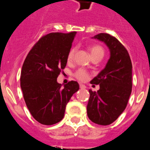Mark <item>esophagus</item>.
I'll return each instance as SVG.
<instances>
[{
	"mask_svg": "<svg viewBox=\"0 0 150 150\" xmlns=\"http://www.w3.org/2000/svg\"><path fill=\"white\" fill-rule=\"evenodd\" d=\"M86 88H87V87H86V86L84 85V84H80V88H81V89H86Z\"/></svg>",
	"mask_w": 150,
	"mask_h": 150,
	"instance_id": "obj_1",
	"label": "esophagus"
}]
</instances>
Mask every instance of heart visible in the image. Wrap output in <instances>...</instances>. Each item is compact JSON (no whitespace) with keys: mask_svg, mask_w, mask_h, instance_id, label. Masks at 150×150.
Segmentation results:
<instances>
[{"mask_svg":"<svg viewBox=\"0 0 150 150\" xmlns=\"http://www.w3.org/2000/svg\"><path fill=\"white\" fill-rule=\"evenodd\" d=\"M89 51L91 53V57H93V56L100 55L103 57L104 54V50L103 49L102 47L99 46V45H94V46H91L89 47ZM75 48H72L71 49V50L69 51V54H68V60L71 61L74 57V54H75ZM75 77L77 79L80 81H86L88 78V74L87 73V71L83 69H79V71H77L75 73Z\"/></svg>","mask_w":150,"mask_h":150,"instance_id":"b5f03b06","label":"heart"}]
</instances>
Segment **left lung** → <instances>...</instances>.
<instances>
[{
    "label": "left lung",
    "instance_id": "obj_1",
    "mask_svg": "<svg viewBox=\"0 0 150 150\" xmlns=\"http://www.w3.org/2000/svg\"><path fill=\"white\" fill-rule=\"evenodd\" d=\"M92 38L106 44L110 57L105 68L91 81L93 86L99 84L100 89L89 90L87 113L93 123L109 125L127 106L132 90V64L127 50L115 38L100 33Z\"/></svg>",
    "mask_w": 150,
    "mask_h": 150
}]
</instances>
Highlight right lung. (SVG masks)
Masks as SVG:
<instances>
[{
	"label": "right lung",
	"instance_id": "obj_1",
	"mask_svg": "<svg viewBox=\"0 0 150 150\" xmlns=\"http://www.w3.org/2000/svg\"><path fill=\"white\" fill-rule=\"evenodd\" d=\"M76 32L50 33L30 50L22 68L20 86L27 107L39 123L52 125L64 117L66 106L79 90L77 81L62 87L57 77L66 66Z\"/></svg>",
	"mask_w": 150,
	"mask_h": 150
}]
</instances>
